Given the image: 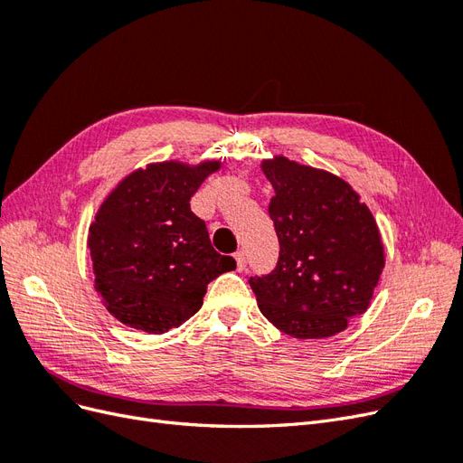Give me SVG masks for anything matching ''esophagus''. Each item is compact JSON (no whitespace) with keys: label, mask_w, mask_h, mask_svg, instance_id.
<instances>
[{"label":"esophagus","mask_w":463,"mask_h":463,"mask_svg":"<svg viewBox=\"0 0 463 463\" xmlns=\"http://www.w3.org/2000/svg\"><path fill=\"white\" fill-rule=\"evenodd\" d=\"M233 257H235V262H237V270L243 272L247 269V257H245V253H243V250H237Z\"/></svg>","instance_id":"esophagus-1"}]
</instances>
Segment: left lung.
I'll list each match as a JSON object with an SVG mask.
<instances>
[{"label": "left lung", "mask_w": 463, "mask_h": 463, "mask_svg": "<svg viewBox=\"0 0 463 463\" xmlns=\"http://www.w3.org/2000/svg\"><path fill=\"white\" fill-rule=\"evenodd\" d=\"M260 170L276 193L269 214L279 259L269 276L249 279L259 309L293 338H328L369 309L384 269L376 220L359 193L326 170L282 154Z\"/></svg>", "instance_id": "obj_1"}]
</instances>
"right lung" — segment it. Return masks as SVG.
<instances>
[{"label": "right lung", "mask_w": 463, "mask_h": 463, "mask_svg": "<svg viewBox=\"0 0 463 463\" xmlns=\"http://www.w3.org/2000/svg\"><path fill=\"white\" fill-rule=\"evenodd\" d=\"M220 160L154 162L125 175L89 228L94 288L125 326L164 334L201 309L206 286L235 269L214 250L191 197Z\"/></svg>", "instance_id": "obj_1"}]
</instances>
